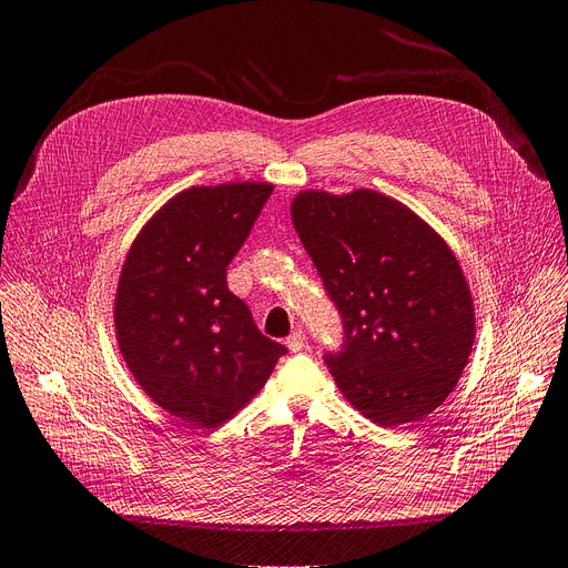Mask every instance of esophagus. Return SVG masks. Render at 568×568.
Returning a JSON list of instances; mask_svg holds the SVG:
<instances>
[{"instance_id":"34e87169","label":"esophagus","mask_w":568,"mask_h":568,"mask_svg":"<svg viewBox=\"0 0 568 568\" xmlns=\"http://www.w3.org/2000/svg\"><path fill=\"white\" fill-rule=\"evenodd\" d=\"M306 343H308V341H306V334H304L302 329L294 332V334L285 341V345L290 347V352H302V349L306 347Z\"/></svg>"}]
</instances>
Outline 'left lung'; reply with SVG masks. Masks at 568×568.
Listing matches in <instances>:
<instances>
[{
  "instance_id": "8db88e82",
  "label": "left lung",
  "mask_w": 568,
  "mask_h": 568,
  "mask_svg": "<svg viewBox=\"0 0 568 568\" xmlns=\"http://www.w3.org/2000/svg\"><path fill=\"white\" fill-rule=\"evenodd\" d=\"M292 223L343 317V349L324 356L341 394L382 428L422 422L456 389L476 336L454 251L371 189L296 193Z\"/></svg>"
}]
</instances>
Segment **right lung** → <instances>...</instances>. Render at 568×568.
<instances>
[{
    "instance_id": "right-lung-1",
    "label": "right lung",
    "mask_w": 568,
    "mask_h": 568,
    "mask_svg": "<svg viewBox=\"0 0 568 568\" xmlns=\"http://www.w3.org/2000/svg\"><path fill=\"white\" fill-rule=\"evenodd\" d=\"M272 191L239 182L176 193L140 230L119 274L124 362L144 394L189 426L232 419L287 352L227 290V264Z\"/></svg>"
}]
</instances>
